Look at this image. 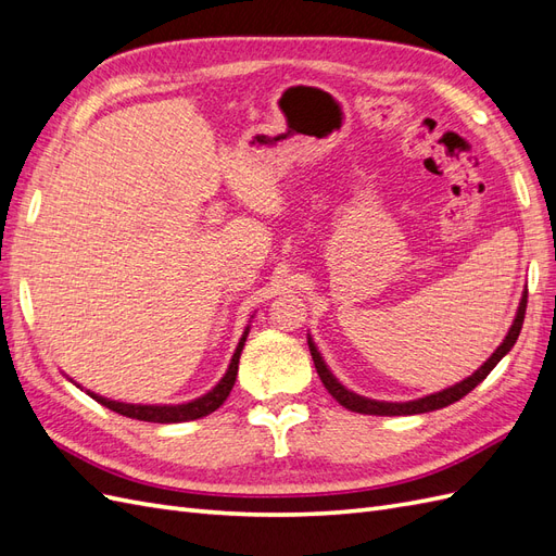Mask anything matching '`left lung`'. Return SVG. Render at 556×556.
I'll return each instance as SVG.
<instances>
[{
  "instance_id": "1",
  "label": "left lung",
  "mask_w": 556,
  "mask_h": 556,
  "mask_svg": "<svg viewBox=\"0 0 556 556\" xmlns=\"http://www.w3.org/2000/svg\"><path fill=\"white\" fill-rule=\"evenodd\" d=\"M525 313H527V290L521 292V299H519V306H517V313H515V319L513 325L506 333V339H503V343L492 352V357L486 359L478 371L470 374L468 378H464L462 382L452 384V387H445V390L441 392H433V394H427L422 399H413V401H378V399H368V396H362V394H355L352 390H348V387L343 382H339V378H336L331 371L327 362L323 359V355H319V350L315 345V341L311 339L308 333V348H311V355H313V362H315V368H317V376L319 380L325 382L327 392L341 403L343 408L352 410V413H362V415H387V417H394V415H419V413H431V410H441L445 406H450V403L464 399L470 390H476V387L490 376L492 368L508 355V352L513 350V345L517 343V336L521 331V325H525Z\"/></svg>"
}]
</instances>
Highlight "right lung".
Wrapping results in <instances>:
<instances>
[{"label":"right lung","instance_id":"right-lung-1","mask_svg":"<svg viewBox=\"0 0 556 556\" xmlns=\"http://www.w3.org/2000/svg\"><path fill=\"white\" fill-rule=\"evenodd\" d=\"M250 333V325L245 327L241 341L237 345V350H233L231 355V362L227 366L225 376L220 378V382H217L213 390H208L206 394H201L199 399H192L188 403H169V406H160V403H123V401H113V399H106V396H99L90 390H86L97 403H102V406H106L109 410L117 413V415H125V417H131V419H141V422H155V425H176V422H190V419H199V417H206L211 415L213 410H217L223 406V403L227 401L229 392L233 382H237V374H239V359H241V352H243V345H245V339ZM72 380V378H70ZM74 382V380H72ZM76 387H80L78 382H74ZM83 390V387H80Z\"/></svg>","mask_w":556,"mask_h":556}]
</instances>
